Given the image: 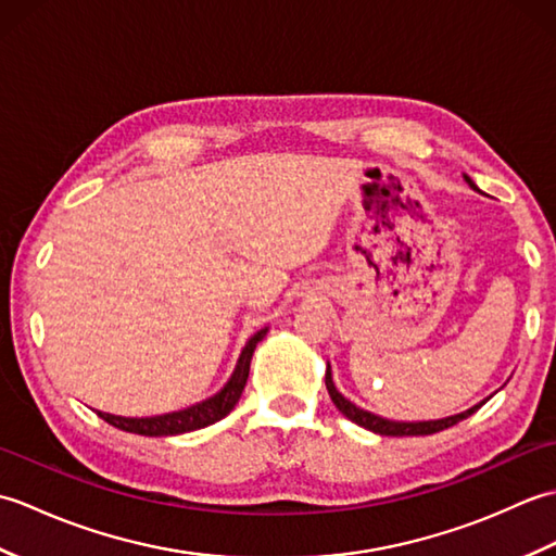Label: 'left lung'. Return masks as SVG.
Masks as SVG:
<instances>
[{
  "label": "left lung",
  "mask_w": 556,
  "mask_h": 556,
  "mask_svg": "<svg viewBox=\"0 0 556 556\" xmlns=\"http://www.w3.org/2000/svg\"><path fill=\"white\" fill-rule=\"evenodd\" d=\"M466 181H468L470 186H473V181H470L468 176H466ZM325 384H327L329 396H332V401H334V406H337L341 413H344V416H346L349 420L361 425V428H365V430L377 432V434H387V437H413V434H434V432H442V430H446V428H452V425H456L458 420L473 416V413L488 401V399H485V401H482V404H478V406H473V408H468V410H464V413H458V416H448V418H442V420L396 422V420H384V418H380V416H375V413L363 410V408H358L356 404H351L349 399L341 396V394L337 392L334 382H332V372H329V365H327V372H325Z\"/></svg>",
  "instance_id": "8db88e82"
}]
</instances>
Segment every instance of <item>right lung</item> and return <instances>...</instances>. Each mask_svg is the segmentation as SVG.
<instances>
[{
  "label": "right lung",
  "instance_id": "obj_1",
  "mask_svg": "<svg viewBox=\"0 0 556 556\" xmlns=\"http://www.w3.org/2000/svg\"><path fill=\"white\" fill-rule=\"evenodd\" d=\"M265 334H267V329H260V332L251 341H248L243 353H241V358H239V365H236V370L231 375V380L224 384L219 394L203 401V404H195L191 408L167 413V416H155V418H122V416H110V413H100V410H98V416L104 422H110V425H114V428H119L124 432L146 434V437H167V434H181V432L207 428V425L217 422L227 416V413H231L236 401L241 399L248 372H251L253 351L257 346V341H263Z\"/></svg>",
  "mask_w": 556,
  "mask_h": 556
}]
</instances>
